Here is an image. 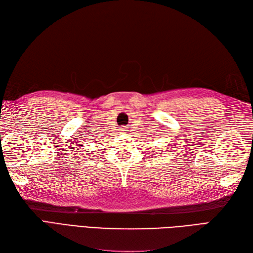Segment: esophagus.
<instances>
[{
  "label": "esophagus",
  "mask_w": 253,
  "mask_h": 253,
  "mask_svg": "<svg viewBox=\"0 0 253 253\" xmlns=\"http://www.w3.org/2000/svg\"><path fill=\"white\" fill-rule=\"evenodd\" d=\"M120 132H121V133H126V128L124 127V126L120 127Z\"/></svg>",
  "instance_id": "1"
}]
</instances>
